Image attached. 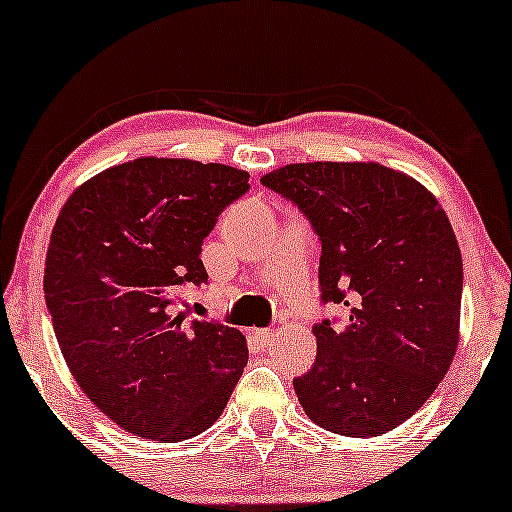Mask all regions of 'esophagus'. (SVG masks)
<instances>
[{
  "mask_svg": "<svg viewBox=\"0 0 512 512\" xmlns=\"http://www.w3.org/2000/svg\"><path fill=\"white\" fill-rule=\"evenodd\" d=\"M252 335H255V338L260 340L262 345H269V342L274 340V331H269V328H255V331H252Z\"/></svg>",
  "mask_w": 512,
  "mask_h": 512,
  "instance_id": "1",
  "label": "esophagus"
}]
</instances>
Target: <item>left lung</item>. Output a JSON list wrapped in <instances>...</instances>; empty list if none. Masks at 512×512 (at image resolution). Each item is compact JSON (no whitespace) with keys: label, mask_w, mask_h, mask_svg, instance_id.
<instances>
[{"label":"left lung","mask_w":512,"mask_h":512,"mask_svg":"<svg viewBox=\"0 0 512 512\" xmlns=\"http://www.w3.org/2000/svg\"><path fill=\"white\" fill-rule=\"evenodd\" d=\"M262 184L293 200L321 238L316 361L293 380L304 413L347 437L385 435L442 383L458 347L463 260L439 200L380 163H293Z\"/></svg>","instance_id":"obj_1"}]
</instances>
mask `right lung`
Returning <instances> with one entry per match:
<instances>
[{
	"label": "right lung",
	"instance_id": "obj_1",
	"mask_svg": "<svg viewBox=\"0 0 512 512\" xmlns=\"http://www.w3.org/2000/svg\"><path fill=\"white\" fill-rule=\"evenodd\" d=\"M250 174L189 158H137L70 193L51 231L44 297L63 359L113 423L153 442L210 428L248 364L238 328L172 314L208 281L200 245Z\"/></svg>",
	"mask_w": 512,
	"mask_h": 512
}]
</instances>
